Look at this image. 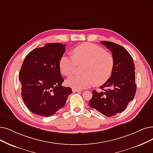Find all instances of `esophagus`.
Masks as SVG:
<instances>
[{
  "instance_id": "obj_1",
  "label": "esophagus",
  "mask_w": 153,
  "mask_h": 153,
  "mask_svg": "<svg viewBox=\"0 0 153 153\" xmlns=\"http://www.w3.org/2000/svg\"><path fill=\"white\" fill-rule=\"evenodd\" d=\"M72 91H73V92H79V91H81L82 90H77V89L73 88Z\"/></svg>"
}]
</instances>
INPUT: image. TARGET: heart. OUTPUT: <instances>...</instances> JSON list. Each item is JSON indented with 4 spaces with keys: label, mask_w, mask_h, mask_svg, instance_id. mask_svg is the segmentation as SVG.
Masks as SVG:
<instances>
[{
    "label": "heart",
    "mask_w": 153,
    "mask_h": 153,
    "mask_svg": "<svg viewBox=\"0 0 153 153\" xmlns=\"http://www.w3.org/2000/svg\"><path fill=\"white\" fill-rule=\"evenodd\" d=\"M73 57L63 55L59 61V68L63 74L69 76L75 71L77 64H85L83 75H72L66 80L69 87L77 90L86 88L94 83L100 86L111 77L114 68L112 54L103 48L90 42H84L73 51Z\"/></svg>",
    "instance_id": "b5f03b06"
}]
</instances>
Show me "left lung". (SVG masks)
Segmentation results:
<instances>
[{
    "label": "left lung",
    "instance_id": "8db88e82",
    "mask_svg": "<svg viewBox=\"0 0 153 153\" xmlns=\"http://www.w3.org/2000/svg\"><path fill=\"white\" fill-rule=\"evenodd\" d=\"M112 53L114 59L111 76L100 88L92 91L88 105L107 117L124 111L136 91L135 67L131 54L122 46L112 42L101 41Z\"/></svg>",
    "mask_w": 153,
    "mask_h": 153
}]
</instances>
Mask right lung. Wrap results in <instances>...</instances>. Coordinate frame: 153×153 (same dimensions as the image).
Listing matches in <instances>:
<instances>
[{"instance_id": "1", "label": "right lung", "mask_w": 153, "mask_h": 153, "mask_svg": "<svg viewBox=\"0 0 153 153\" xmlns=\"http://www.w3.org/2000/svg\"><path fill=\"white\" fill-rule=\"evenodd\" d=\"M66 45L49 43L36 48L24 59L19 72L23 101L29 111L50 117L63 108L72 93L70 87H63L59 61Z\"/></svg>"}]
</instances>
